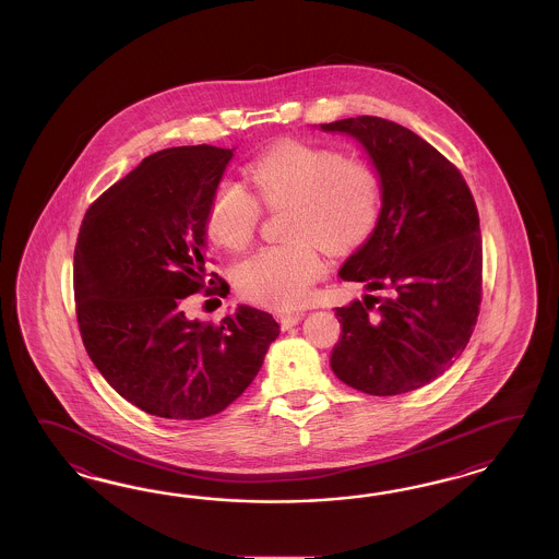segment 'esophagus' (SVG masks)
Here are the masks:
<instances>
[{
    "instance_id": "esophagus-1",
    "label": "esophagus",
    "mask_w": 559,
    "mask_h": 559,
    "mask_svg": "<svg viewBox=\"0 0 559 559\" xmlns=\"http://www.w3.org/2000/svg\"><path fill=\"white\" fill-rule=\"evenodd\" d=\"M304 320V313H278V322H281V325L283 328H293V325H297V323L301 322Z\"/></svg>"
}]
</instances>
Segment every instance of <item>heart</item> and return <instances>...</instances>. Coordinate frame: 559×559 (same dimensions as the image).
I'll use <instances>...</instances> for the list:
<instances>
[{
    "mask_svg": "<svg viewBox=\"0 0 559 559\" xmlns=\"http://www.w3.org/2000/svg\"><path fill=\"white\" fill-rule=\"evenodd\" d=\"M255 199L234 180L215 188L206 209V231L229 250L254 239L260 202L287 209V246L262 248L239 262L237 288L252 301L290 309L304 305L322 276L323 258L313 239L344 250L371 236L381 215L383 182L371 164L305 141H283L248 168Z\"/></svg>",
    "mask_w": 559,
    "mask_h": 559,
    "instance_id": "heart-1",
    "label": "heart"
}]
</instances>
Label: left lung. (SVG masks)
Masks as SVG:
<instances>
[{"instance_id": "left-lung-1", "label": "left lung", "mask_w": 559, "mask_h": 559, "mask_svg": "<svg viewBox=\"0 0 559 559\" xmlns=\"http://www.w3.org/2000/svg\"><path fill=\"white\" fill-rule=\"evenodd\" d=\"M353 136L383 182L381 215L340 278L362 301L336 307L332 371L371 395L418 390L447 371L472 338L481 304V236L469 187L442 153L406 127L356 117L320 124ZM383 289L385 298L371 293Z\"/></svg>"}]
</instances>
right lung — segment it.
Masks as SVG:
<instances>
[{"instance_id": "right-lung-1", "label": "right lung", "mask_w": 559, "mask_h": 559, "mask_svg": "<svg viewBox=\"0 0 559 559\" xmlns=\"http://www.w3.org/2000/svg\"><path fill=\"white\" fill-rule=\"evenodd\" d=\"M231 157L234 150L213 145L153 153L87 209L80 227L73 290L85 350L112 390L152 416L219 414L254 381L281 332L250 305L219 325L182 311L209 281L206 209ZM219 283L206 293L227 295Z\"/></svg>"}]
</instances>
